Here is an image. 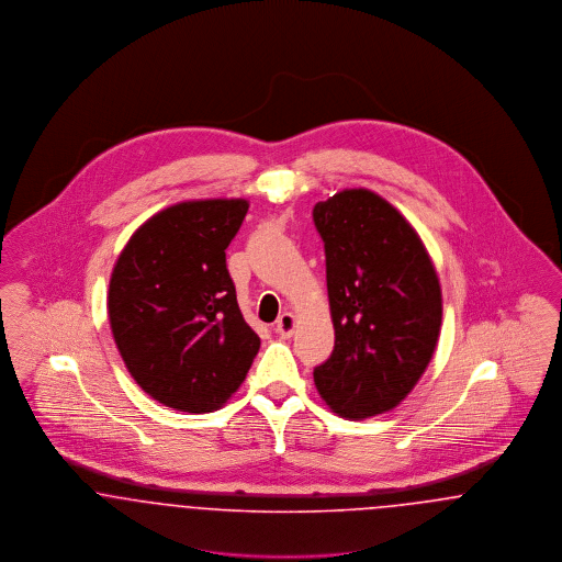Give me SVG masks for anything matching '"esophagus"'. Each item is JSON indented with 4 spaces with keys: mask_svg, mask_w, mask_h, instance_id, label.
I'll return each mask as SVG.
<instances>
[{
    "mask_svg": "<svg viewBox=\"0 0 562 562\" xmlns=\"http://www.w3.org/2000/svg\"><path fill=\"white\" fill-rule=\"evenodd\" d=\"M294 324H296V321H294L293 314H282L280 318H278V322H276V333L280 335V337H291L294 333Z\"/></svg>",
    "mask_w": 562,
    "mask_h": 562,
    "instance_id": "obj_1",
    "label": "esophagus"
}]
</instances>
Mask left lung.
Segmentation results:
<instances>
[{
  "label": "left lung",
  "mask_w": 562,
  "mask_h": 562,
  "mask_svg": "<svg viewBox=\"0 0 562 562\" xmlns=\"http://www.w3.org/2000/svg\"><path fill=\"white\" fill-rule=\"evenodd\" d=\"M335 348L314 381L349 419L394 408L426 371L442 322L438 276L415 229L369 189L314 206Z\"/></svg>",
  "instance_id": "8db88e82"
}]
</instances>
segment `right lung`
Returning <instances> with one entry per match:
<instances>
[{"label": "right lung", "instance_id": "1", "mask_svg": "<svg viewBox=\"0 0 562 562\" xmlns=\"http://www.w3.org/2000/svg\"><path fill=\"white\" fill-rule=\"evenodd\" d=\"M246 211V200L170 206L134 232L111 273L115 346L134 381L170 408H218L261 346L225 263Z\"/></svg>", "mask_w": 562, "mask_h": 562}]
</instances>
